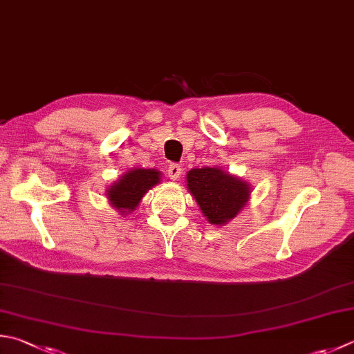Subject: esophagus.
I'll list each match as a JSON object with an SVG mask.
<instances>
[{"label":"esophagus","instance_id":"34e87169","mask_svg":"<svg viewBox=\"0 0 354 354\" xmlns=\"http://www.w3.org/2000/svg\"><path fill=\"white\" fill-rule=\"evenodd\" d=\"M168 176L171 180H178V177L182 176V166L178 163H171L168 166Z\"/></svg>","mask_w":354,"mask_h":354}]
</instances>
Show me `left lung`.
<instances>
[{
	"instance_id": "1",
	"label": "left lung",
	"mask_w": 354,
	"mask_h": 354,
	"mask_svg": "<svg viewBox=\"0 0 354 354\" xmlns=\"http://www.w3.org/2000/svg\"><path fill=\"white\" fill-rule=\"evenodd\" d=\"M188 189L209 223L225 225L248 202L250 186L217 168L191 169Z\"/></svg>"
}]
</instances>
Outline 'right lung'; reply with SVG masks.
Instances as JSON below:
<instances>
[{
    "label": "right lung",
    "mask_w": 354,
    "mask_h": 354,
    "mask_svg": "<svg viewBox=\"0 0 354 354\" xmlns=\"http://www.w3.org/2000/svg\"><path fill=\"white\" fill-rule=\"evenodd\" d=\"M160 182V172L156 169H132L124 174L108 191V198L118 211L136 209L145 192Z\"/></svg>",
    "instance_id": "right-lung-1"
}]
</instances>
